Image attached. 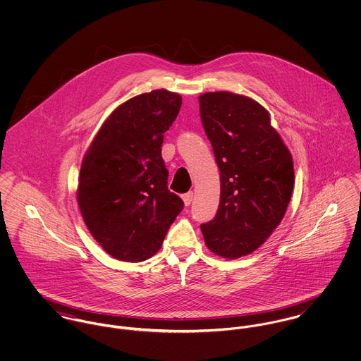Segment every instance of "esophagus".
<instances>
[{"mask_svg": "<svg viewBox=\"0 0 361 361\" xmlns=\"http://www.w3.org/2000/svg\"><path fill=\"white\" fill-rule=\"evenodd\" d=\"M182 199H183V203H185L186 206H189V204L192 203V200H193V192H189V193L182 195Z\"/></svg>", "mask_w": 361, "mask_h": 361, "instance_id": "1", "label": "esophagus"}]
</instances>
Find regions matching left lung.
I'll return each mask as SVG.
<instances>
[{
    "label": "left lung",
    "mask_w": 361,
    "mask_h": 361,
    "mask_svg": "<svg viewBox=\"0 0 361 361\" xmlns=\"http://www.w3.org/2000/svg\"><path fill=\"white\" fill-rule=\"evenodd\" d=\"M199 103L221 172L216 215L200 228L214 255L243 257L271 236L286 212L295 186L292 154L269 112L253 99L209 92Z\"/></svg>",
    "instance_id": "8db88e82"
}]
</instances>
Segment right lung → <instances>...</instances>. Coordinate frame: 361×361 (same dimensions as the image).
<instances>
[{"mask_svg": "<svg viewBox=\"0 0 361 361\" xmlns=\"http://www.w3.org/2000/svg\"><path fill=\"white\" fill-rule=\"evenodd\" d=\"M180 105L182 97L165 89L132 97L104 121L83 157L78 204L93 238L116 259L153 257L183 208L168 190L161 157Z\"/></svg>", "mask_w": 361, "mask_h": 361, "instance_id": "right-lung-1", "label": "right lung"}]
</instances>
